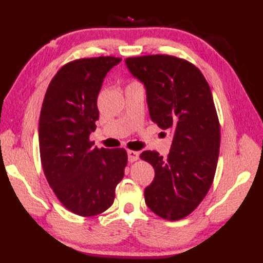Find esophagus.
<instances>
[{
	"mask_svg": "<svg viewBox=\"0 0 263 263\" xmlns=\"http://www.w3.org/2000/svg\"><path fill=\"white\" fill-rule=\"evenodd\" d=\"M127 159H128V163H135V161H137L139 159V153L133 152V150H128Z\"/></svg>",
	"mask_w": 263,
	"mask_h": 263,
	"instance_id": "34e87169",
	"label": "esophagus"
}]
</instances>
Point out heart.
<instances>
[{"label":"heart","instance_id":"b5f03b06","mask_svg":"<svg viewBox=\"0 0 263 263\" xmlns=\"http://www.w3.org/2000/svg\"><path fill=\"white\" fill-rule=\"evenodd\" d=\"M133 83H137V82H133Z\"/></svg>","mask_w":263,"mask_h":263}]
</instances>
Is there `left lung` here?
<instances>
[{
  "instance_id": "left-lung-1",
  "label": "left lung",
  "mask_w": 263,
  "mask_h": 263,
  "mask_svg": "<svg viewBox=\"0 0 263 263\" xmlns=\"http://www.w3.org/2000/svg\"><path fill=\"white\" fill-rule=\"evenodd\" d=\"M125 64L146 88L150 119L173 133L167 158L140 155L155 168L146 204L164 219H182L203 200L216 173L220 126L210 87L197 66L171 55L127 58Z\"/></svg>"
}]
</instances>
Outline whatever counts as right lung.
Returning <instances> with one entry per match:
<instances>
[{"mask_svg":"<svg viewBox=\"0 0 263 263\" xmlns=\"http://www.w3.org/2000/svg\"><path fill=\"white\" fill-rule=\"evenodd\" d=\"M120 58L80 59L62 66L44 98L39 153L49 186L66 209L92 217L113 204L124 176L125 149H98L89 140L99 117L98 93Z\"/></svg>","mask_w":263,"mask_h":263,"instance_id":"right-lung-1","label":"right lung"}]
</instances>
